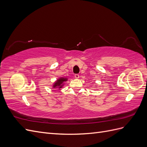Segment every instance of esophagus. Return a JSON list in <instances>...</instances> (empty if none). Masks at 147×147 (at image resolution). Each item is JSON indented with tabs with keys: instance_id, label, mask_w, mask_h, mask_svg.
<instances>
[{
	"instance_id": "obj_1",
	"label": "esophagus",
	"mask_w": 147,
	"mask_h": 147,
	"mask_svg": "<svg viewBox=\"0 0 147 147\" xmlns=\"http://www.w3.org/2000/svg\"><path fill=\"white\" fill-rule=\"evenodd\" d=\"M75 78L78 79V78H79V75H78V74H75Z\"/></svg>"
}]
</instances>
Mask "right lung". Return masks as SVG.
<instances>
[{"mask_svg":"<svg viewBox=\"0 0 147 147\" xmlns=\"http://www.w3.org/2000/svg\"><path fill=\"white\" fill-rule=\"evenodd\" d=\"M68 80V78L66 77H60L57 79V80L53 83V88H58L60 90L61 88H63L64 84V82Z\"/></svg>","mask_w":147,"mask_h":147,"instance_id":"obj_1","label":"right lung"}]
</instances>
